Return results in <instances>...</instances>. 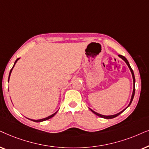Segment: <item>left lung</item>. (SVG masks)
<instances>
[{
	"label": "left lung",
	"instance_id": "left-lung-1",
	"mask_svg": "<svg viewBox=\"0 0 149 149\" xmlns=\"http://www.w3.org/2000/svg\"><path fill=\"white\" fill-rule=\"evenodd\" d=\"M118 56L119 57H120V58H121L123 60H124L125 61V63H127V65H128V67H129V68H130V71H131V72H132V77H133V80H134V90H133V93H132V98H131V101H130V104H129V106H127V107H129L131 105V104H132V101H133V99H134V95H135V82H136V80H135V76H134V71H133V69H132V67H131V66H130V63H129V62H128V61L127 60V58H125V56H122V55H118ZM125 108V109H126ZM90 110L92 111V112L94 113L95 114H96V115H97V116H100V117H102V118H107V119H109V118H115V117H116V116H118V115L119 114H121V113L123 112V111L125 110H123V111H121V112H119V113H118V114H114V115H111V116H105V115H102V114H99V113H97L96 112H95V111H93V110H91V109H90Z\"/></svg>",
	"mask_w": 149,
	"mask_h": 149
}]
</instances>
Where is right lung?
<instances>
[{"mask_svg": "<svg viewBox=\"0 0 149 149\" xmlns=\"http://www.w3.org/2000/svg\"><path fill=\"white\" fill-rule=\"evenodd\" d=\"M19 58H17L16 61H15V63H14V65H13V67H12V69H11V71H10V72H9V79H8V81H9V77H10V75H11V71H12V69H13V67H14V65H15V63H16V62L17 61V60H18ZM56 112H55L54 114H52V115H50V116H47V117H46V118H43V119H39V120H33V119H30V120H33V121H35V122H41V121H44V120H48V119H49V118H51L52 117H53V116H54L55 114H56Z\"/></svg>", "mask_w": 149, "mask_h": 149, "instance_id": "right-lung-1", "label": "right lung"}]
</instances>
